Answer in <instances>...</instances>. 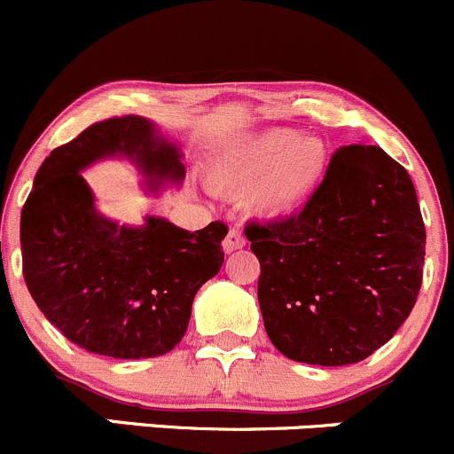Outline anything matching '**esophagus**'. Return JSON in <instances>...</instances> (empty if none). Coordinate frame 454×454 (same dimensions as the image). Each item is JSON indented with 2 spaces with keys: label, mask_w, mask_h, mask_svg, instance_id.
<instances>
[{
  "label": "esophagus",
  "mask_w": 454,
  "mask_h": 454,
  "mask_svg": "<svg viewBox=\"0 0 454 454\" xmlns=\"http://www.w3.org/2000/svg\"><path fill=\"white\" fill-rule=\"evenodd\" d=\"M244 246H246V237L239 228H232V231L226 235V239H223V250H226V253H235V250H241Z\"/></svg>",
  "instance_id": "obj_1"
}]
</instances>
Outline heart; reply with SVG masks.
<instances>
[{"mask_svg":"<svg viewBox=\"0 0 454 454\" xmlns=\"http://www.w3.org/2000/svg\"><path fill=\"white\" fill-rule=\"evenodd\" d=\"M327 162V146L316 136L268 129L226 155L213 168L210 182L223 193H248L256 213L286 215L312 195Z\"/></svg>","mask_w":454,"mask_h":454,"instance_id":"b5f03b06","label":"heart"}]
</instances>
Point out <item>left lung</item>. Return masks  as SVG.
<instances>
[{
    "label": "left lung",
    "mask_w": 454,
    "mask_h": 454,
    "mask_svg": "<svg viewBox=\"0 0 454 454\" xmlns=\"http://www.w3.org/2000/svg\"><path fill=\"white\" fill-rule=\"evenodd\" d=\"M244 232L265 332L296 363L369 358L418 301L424 219L411 176L380 146H340L299 213Z\"/></svg>",
    "instance_id": "8db88e82"
}]
</instances>
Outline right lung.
Instances as JSON below:
<instances>
[{"instance_id": "right-lung-1", "label": "right lung", "mask_w": 454, "mask_h": 454, "mask_svg": "<svg viewBox=\"0 0 454 454\" xmlns=\"http://www.w3.org/2000/svg\"><path fill=\"white\" fill-rule=\"evenodd\" d=\"M125 153L146 176L180 180L176 146L140 116L94 122L57 146L21 210V261L30 296L70 342L112 358L168 354L186 333L195 294L223 263V222L189 232L149 217L116 226L94 210L81 168Z\"/></svg>"}]
</instances>
